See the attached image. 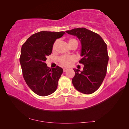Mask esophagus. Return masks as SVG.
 I'll return each mask as SVG.
<instances>
[{
    "mask_svg": "<svg viewBox=\"0 0 129 129\" xmlns=\"http://www.w3.org/2000/svg\"><path fill=\"white\" fill-rule=\"evenodd\" d=\"M63 71H64V72H65L68 71V69L67 68H63Z\"/></svg>",
    "mask_w": 129,
    "mask_h": 129,
    "instance_id": "1",
    "label": "esophagus"
}]
</instances>
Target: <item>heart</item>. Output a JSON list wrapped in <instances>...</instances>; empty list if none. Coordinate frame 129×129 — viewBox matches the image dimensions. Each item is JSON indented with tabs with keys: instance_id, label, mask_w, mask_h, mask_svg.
Segmentation results:
<instances>
[{
	"instance_id": "heart-1",
	"label": "heart",
	"mask_w": 129,
	"mask_h": 129,
	"mask_svg": "<svg viewBox=\"0 0 129 129\" xmlns=\"http://www.w3.org/2000/svg\"><path fill=\"white\" fill-rule=\"evenodd\" d=\"M74 44H77L78 45L77 41L75 39H70L68 40L69 46L71 47ZM57 44H58V40H56L53 43V45H52V51L53 52L56 51ZM76 58L75 57L73 56H62L60 57L59 58H58V61H59L60 64L61 65H62V66L65 67H70L76 61Z\"/></svg>"
}]
</instances>
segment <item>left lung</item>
Wrapping results in <instances>:
<instances>
[{"instance_id": "8db88e82", "label": "left lung", "mask_w": 129, "mask_h": 129, "mask_svg": "<svg viewBox=\"0 0 129 129\" xmlns=\"http://www.w3.org/2000/svg\"><path fill=\"white\" fill-rule=\"evenodd\" d=\"M76 36L81 43L80 64L84 65L83 71L73 69L75 76L72 84L78 91L90 94L99 89L105 77L109 61L107 45L99 34L85 28L67 30Z\"/></svg>"}]
</instances>
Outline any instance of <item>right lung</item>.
Wrapping results in <instances>:
<instances>
[{
	"label": "right lung",
	"mask_w": 129,
	"mask_h": 129,
	"mask_svg": "<svg viewBox=\"0 0 129 129\" xmlns=\"http://www.w3.org/2000/svg\"><path fill=\"white\" fill-rule=\"evenodd\" d=\"M64 32L41 31L32 35L23 44L20 63L26 84L35 93L47 96L56 91L63 72L57 66L52 69L47 66V57L52 52V45Z\"/></svg>",
	"instance_id": "right-lung-1"
}]
</instances>
